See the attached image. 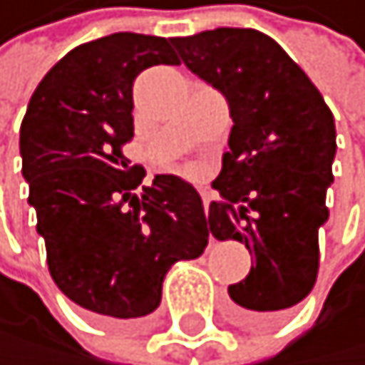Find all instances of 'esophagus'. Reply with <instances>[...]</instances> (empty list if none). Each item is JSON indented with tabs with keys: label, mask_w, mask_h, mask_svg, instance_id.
I'll return each instance as SVG.
<instances>
[{
	"label": "esophagus",
	"mask_w": 365,
	"mask_h": 365,
	"mask_svg": "<svg viewBox=\"0 0 365 365\" xmlns=\"http://www.w3.org/2000/svg\"><path fill=\"white\" fill-rule=\"evenodd\" d=\"M201 196H203V210H205V215L210 212V201H212V196H210V192H201Z\"/></svg>",
	"instance_id": "1"
}]
</instances>
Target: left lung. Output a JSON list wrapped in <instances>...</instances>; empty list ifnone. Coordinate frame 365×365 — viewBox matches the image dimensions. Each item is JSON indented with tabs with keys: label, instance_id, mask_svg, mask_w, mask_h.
Segmentation results:
<instances>
[{
	"label": "left lung",
	"instance_id": "1",
	"mask_svg": "<svg viewBox=\"0 0 365 365\" xmlns=\"http://www.w3.org/2000/svg\"><path fill=\"white\" fill-rule=\"evenodd\" d=\"M182 63L226 98L233 128L212 187L207 228L237 240L254 265L228 286L233 318L267 327L318 277V230L329 219L334 114L307 73L269 36L219 26L171 38Z\"/></svg>",
	"mask_w": 365,
	"mask_h": 365
}]
</instances>
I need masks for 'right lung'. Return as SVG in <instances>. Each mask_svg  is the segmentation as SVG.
Listing matches in <instances>:
<instances>
[{
  "mask_svg": "<svg viewBox=\"0 0 365 365\" xmlns=\"http://www.w3.org/2000/svg\"><path fill=\"white\" fill-rule=\"evenodd\" d=\"M160 63H180L160 36L120 31L79 45L43 77L20 128L50 274L107 324L158 309L171 265L201 256L210 235L190 182L160 173L140 190L146 171L123 155L135 137L132 84Z\"/></svg>",
  "mask_w": 365,
  "mask_h": 365,
  "instance_id": "1",
  "label": "right lung"
}]
</instances>
